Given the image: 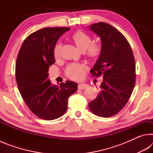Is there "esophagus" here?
I'll list each match as a JSON object with an SVG mask.
<instances>
[{
	"label": "esophagus",
	"mask_w": 153,
	"mask_h": 153,
	"mask_svg": "<svg viewBox=\"0 0 153 153\" xmlns=\"http://www.w3.org/2000/svg\"><path fill=\"white\" fill-rule=\"evenodd\" d=\"M88 87V86L87 84H78V86H77V88H78V89H81V90L86 89V88H87Z\"/></svg>",
	"instance_id": "esophagus-1"
}]
</instances>
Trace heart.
Segmentation results:
<instances>
[{
  "label": "heart",
  "instance_id": "heart-1",
  "mask_svg": "<svg viewBox=\"0 0 153 153\" xmlns=\"http://www.w3.org/2000/svg\"><path fill=\"white\" fill-rule=\"evenodd\" d=\"M71 40L90 60H97L101 55V45L98 42H93L91 36L82 31L78 30L72 33ZM62 44L61 42L56 43L53 48V54L55 59L60 58ZM85 71L86 66L84 64L71 63L66 67L65 74L68 78L78 81L83 78Z\"/></svg>",
  "mask_w": 153,
  "mask_h": 153
}]
</instances>
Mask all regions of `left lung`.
I'll use <instances>...</instances> for the list:
<instances>
[{
	"mask_svg": "<svg viewBox=\"0 0 153 153\" xmlns=\"http://www.w3.org/2000/svg\"><path fill=\"white\" fill-rule=\"evenodd\" d=\"M88 27L102 42L101 55L90 73L103 78L100 93L89 102V108L98 116L109 117L120 112L131 97L136 83L135 59L128 41L115 27L104 22Z\"/></svg>",
	"mask_w": 153,
	"mask_h": 153,
	"instance_id": "obj_1",
	"label": "left lung"
}]
</instances>
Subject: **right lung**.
I'll use <instances>...</instances> for the list:
<instances>
[{
  "mask_svg": "<svg viewBox=\"0 0 153 153\" xmlns=\"http://www.w3.org/2000/svg\"><path fill=\"white\" fill-rule=\"evenodd\" d=\"M70 30L66 27H45L29 35L23 42L15 64L18 89L30 110L37 117L53 120L67 109L69 97L77 89L71 81L52 86L48 69L55 63L54 46L59 37Z\"/></svg>",
  "mask_w": 153,
  "mask_h": 153,
  "instance_id": "right-lung-1",
  "label": "right lung"
}]
</instances>
